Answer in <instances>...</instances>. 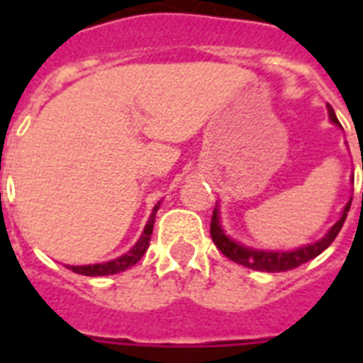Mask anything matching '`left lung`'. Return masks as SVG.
Segmentation results:
<instances>
[{
  "mask_svg": "<svg viewBox=\"0 0 363 363\" xmlns=\"http://www.w3.org/2000/svg\"><path fill=\"white\" fill-rule=\"evenodd\" d=\"M328 118H330L333 124L340 126V122L336 118L333 106H328ZM352 182H354V174H352ZM350 204L352 198L348 200V204L344 206L342 213H340V218L336 220L335 225L325 233V237H320L319 241H315V243L303 245V247H297V249H291V251L255 249V247H247V245L239 243L235 239H231V237L225 233L223 225H221L220 206L218 204L213 208L210 233H212V239L213 243H216V247H218L229 260H233L237 264H243V267L252 268V270H260V272H286V270H294V268L301 267L305 262H309V260L315 259V257H319L320 252L330 247V243H333L336 239V235H338V231L342 229L344 221H346V216H348V210H350Z\"/></svg>",
  "mask_w": 363,
  "mask_h": 363,
  "instance_id": "1",
  "label": "left lung"
}]
</instances>
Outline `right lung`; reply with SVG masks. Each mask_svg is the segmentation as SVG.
Returning <instances> with one entry per match:
<instances>
[{"label":"right lung","instance_id":"1","mask_svg":"<svg viewBox=\"0 0 363 363\" xmlns=\"http://www.w3.org/2000/svg\"><path fill=\"white\" fill-rule=\"evenodd\" d=\"M159 206H161V202H157L155 208H153V212H151L150 220H147V223H145V228H143V233L140 235V239H138L134 247H132L128 252H124L122 257H118V259H114V260H108V262L83 264V267L66 264V267L69 268L72 272L83 274V276H111V274L124 272V270H128L130 267H134L135 262L145 255L147 247H150L151 233H153V223H155V213H157Z\"/></svg>","mask_w":363,"mask_h":363}]
</instances>
